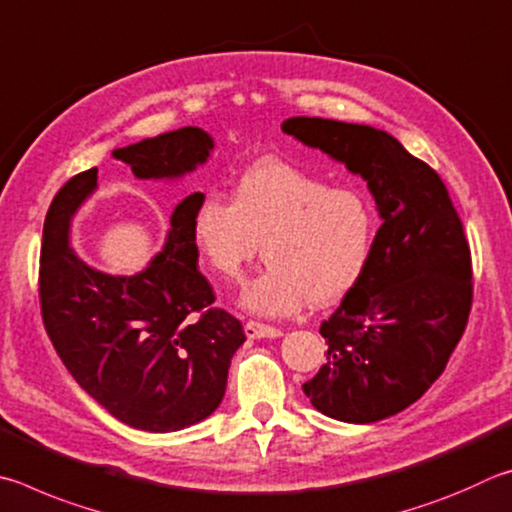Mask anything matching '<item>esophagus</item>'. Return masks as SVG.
<instances>
[{
  "label": "esophagus",
  "instance_id": "1",
  "mask_svg": "<svg viewBox=\"0 0 512 512\" xmlns=\"http://www.w3.org/2000/svg\"><path fill=\"white\" fill-rule=\"evenodd\" d=\"M245 335L249 339H272V337H281V330L274 326L261 324V321H247Z\"/></svg>",
  "mask_w": 512,
  "mask_h": 512
}]
</instances>
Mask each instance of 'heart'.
I'll use <instances>...</instances> for the list:
<instances>
[{
	"mask_svg": "<svg viewBox=\"0 0 512 512\" xmlns=\"http://www.w3.org/2000/svg\"><path fill=\"white\" fill-rule=\"evenodd\" d=\"M375 227V206L362 188L333 186L281 159L251 164L231 200L204 193L191 218L202 261L227 283L245 279L265 245L270 267L240 294V306L261 317L342 301L369 267Z\"/></svg>",
	"mask_w": 512,
	"mask_h": 512,
	"instance_id": "obj_1",
	"label": "heart"
}]
</instances>
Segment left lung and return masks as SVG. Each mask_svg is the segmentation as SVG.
<instances>
[{
  "instance_id": "left-lung-1",
  "label": "left lung",
  "mask_w": 512,
  "mask_h": 512,
  "mask_svg": "<svg viewBox=\"0 0 512 512\" xmlns=\"http://www.w3.org/2000/svg\"><path fill=\"white\" fill-rule=\"evenodd\" d=\"M281 130L360 175L382 227L360 283L319 333L326 364L303 384L312 407L375 423L423 396L468 326L472 261L459 213L434 168L371 125L292 116Z\"/></svg>"
}]
</instances>
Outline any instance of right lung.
Here are the masks:
<instances>
[{"instance_id":"right-lung-1","label":"right lung","mask_w":512,"mask_h":512,"mask_svg":"<svg viewBox=\"0 0 512 512\" xmlns=\"http://www.w3.org/2000/svg\"><path fill=\"white\" fill-rule=\"evenodd\" d=\"M202 128H179L116 148L139 179H179L211 157ZM98 168L71 177L44 218L40 306L53 348L74 380L114 418L143 432H177L222 402L242 324L220 308L197 270L191 218L202 193L170 215L164 249L146 270L112 276L89 267L69 245L71 218L96 191ZM193 311H202L200 320Z\"/></svg>"}]
</instances>
